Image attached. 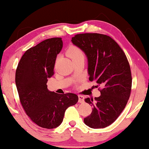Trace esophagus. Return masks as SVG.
I'll return each mask as SVG.
<instances>
[{
  "instance_id": "esophagus-1",
  "label": "esophagus",
  "mask_w": 149,
  "mask_h": 149,
  "mask_svg": "<svg viewBox=\"0 0 149 149\" xmlns=\"http://www.w3.org/2000/svg\"><path fill=\"white\" fill-rule=\"evenodd\" d=\"M84 101V97L82 95H79V102L80 103H83Z\"/></svg>"
}]
</instances>
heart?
Returning <instances> with one entry per match:
<instances>
[{"label":"heart","mask_w":149,"mask_h":149,"mask_svg":"<svg viewBox=\"0 0 149 149\" xmlns=\"http://www.w3.org/2000/svg\"><path fill=\"white\" fill-rule=\"evenodd\" d=\"M67 54L72 61L80 58H84V52L80 48L74 45L70 46L67 50Z\"/></svg>","instance_id":"b5f03b06"}]
</instances>
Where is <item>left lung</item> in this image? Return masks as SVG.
Wrapping results in <instances>:
<instances>
[{
  "label": "left lung",
  "instance_id": "obj_1",
  "mask_svg": "<svg viewBox=\"0 0 149 149\" xmlns=\"http://www.w3.org/2000/svg\"><path fill=\"white\" fill-rule=\"evenodd\" d=\"M71 40L87 56L89 81L102 86L100 97L84 99L93 111L84 122L93 129L108 127L117 119L129 99L132 76L129 61L120 46L109 36L78 34Z\"/></svg>",
  "mask_w": 149,
  "mask_h": 149
}]
</instances>
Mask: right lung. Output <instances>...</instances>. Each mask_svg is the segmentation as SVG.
<instances>
[{
    "label": "right lung",
    "instance_id": "right-lung-1",
    "mask_svg": "<svg viewBox=\"0 0 149 149\" xmlns=\"http://www.w3.org/2000/svg\"><path fill=\"white\" fill-rule=\"evenodd\" d=\"M62 48L61 38L43 40L24 52L16 70V85L25 113L36 125L48 129L58 127L66 110L79 100L74 93L59 95L47 88Z\"/></svg>",
    "mask_w": 149,
    "mask_h": 149
}]
</instances>
